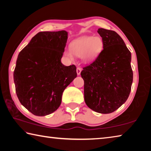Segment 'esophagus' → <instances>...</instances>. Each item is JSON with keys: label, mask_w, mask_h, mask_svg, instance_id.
<instances>
[{"label": "esophagus", "mask_w": 151, "mask_h": 151, "mask_svg": "<svg viewBox=\"0 0 151 151\" xmlns=\"http://www.w3.org/2000/svg\"><path fill=\"white\" fill-rule=\"evenodd\" d=\"M81 70H82V68L81 67H77V68H76V73H77V75H80Z\"/></svg>", "instance_id": "obj_1"}]
</instances>
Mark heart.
Instances as JSON below:
<instances>
[{
	"label": "heart",
	"mask_w": 151,
	"mask_h": 151,
	"mask_svg": "<svg viewBox=\"0 0 151 151\" xmlns=\"http://www.w3.org/2000/svg\"><path fill=\"white\" fill-rule=\"evenodd\" d=\"M103 42L99 37H84L75 40L70 45V50L66 51V55L70 58L73 55H83L85 61H91L97 57L103 49Z\"/></svg>",
	"instance_id": "1"
}]
</instances>
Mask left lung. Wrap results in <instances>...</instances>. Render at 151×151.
<instances>
[{"mask_svg": "<svg viewBox=\"0 0 151 151\" xmlns=\"http://www.w3.org/2000/svg\"><path fill=\"white\" fill-rule=\"evenodd\" d=\"M103 49L93 63L83 68L85 101L94 111H115L129 97L133 78L131 54L122 38L113 30L99 29Z\"/></svg>", "mask_w": 151, "mask_h": 151, "instance_id": "left-lung-1", "label": "left lung"}]
</instances>
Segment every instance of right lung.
<instances>
[{"label": "right lung", "instance_id": "right-lung-1", "mask_svg": "<svg viewBox=\"0 0 151 151\" xmlns=\"http://www.w3.org/2000/svg\"><path fill=\"white\" fill-rule=\"evenodd\" d=\"M67 39L65 30L40 32L18 56L13 74L16 93L20 103L35 115L55 112L64 90L77 76L75 65L60 62Z\"/></svg>", "mask_w": 151, "mask_h": 151}]
</instances>
